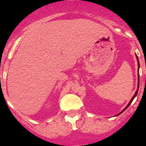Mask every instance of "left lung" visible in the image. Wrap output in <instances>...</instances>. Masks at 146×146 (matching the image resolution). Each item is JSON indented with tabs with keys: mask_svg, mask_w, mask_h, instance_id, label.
Returning <instances> with one entry per match:
<instances>
[{
	"mask_svg": "<svg viewBox=\"0 0 146 146\" xmlns=\"http://www.w3.org/2000/svg\"><path fill=\"white\" fill-rule=\"evenodd\" d=\"M136 59H137V62H138V67H139V62L138 57H137V55H136ZM139 70H138V88H137V90H136V93L134 94L133 97L132 98V99L130 100V102H129V104H127V107H126V108H125L123 109V110L122 111H121V112H120V113H118V114H117V115H119V114H120V113H123V111H124L125 110H126V109H127V108H128V107L129 106V104H131V103H132V102H133V100L134 98H135V97H136V96H137V93H138V90H139Z\"/></svg>",
	"mask_w": 146,
	"mask_h": 146,
	"instance_id": "left-lung-1",
	"label": "left lung"
}]
</instances>
